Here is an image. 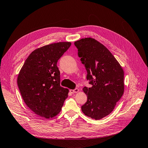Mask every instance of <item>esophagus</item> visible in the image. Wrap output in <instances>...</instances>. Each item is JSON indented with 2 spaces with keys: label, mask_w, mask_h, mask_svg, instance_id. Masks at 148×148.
Returning <instances> with one entry per match:
<instances>
[{
  "label": "esophagus",
  "mask_w": 148,
  "mask_h": 148,
  "mask_svg": "<svg viewBox=\"0 0 148 148\" xmlns=\"http://www.w3.org/2000/svg\"><path fill=\"white\" fill-rule=\"evenodd\" d=\"M70 91L72 93H77L79 92V89L78 88H75V89H70Z\"/></svg>",
  "instance_id": "obj_1"
}]
</instances>
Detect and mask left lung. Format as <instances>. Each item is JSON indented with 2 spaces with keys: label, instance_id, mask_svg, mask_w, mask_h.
Returning a JSON list of instances; mask_svg holds the SVG:
<instances>
[{
  "label": "left lung",
  "instance_id": "obj_1",
  "mask_svg": "<svg viewBox=\"0 0 148 148\" xmlns=\"http://www.w3.org/2000/svg\"><path fill=\"white\" fill-rule=\"evenodd\" d=\"M78 54L87 71L92 87L83 90L88 100L82 106L84 115L99 120L110 114L124 92V72L114 56L103 44L91 38L75 42Z\"/></svg>",
  "mask_w": 148,
  "mask_h": 148
}]
</instances>
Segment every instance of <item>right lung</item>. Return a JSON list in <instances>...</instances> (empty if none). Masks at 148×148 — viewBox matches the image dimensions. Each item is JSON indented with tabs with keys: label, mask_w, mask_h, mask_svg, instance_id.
I'll list each match as a JSON object with an SVG mask.
<instances>
[{
	"label": "right lung",
	"mask_w": 148,
	"mask_h": 148,
	"mask_svg": "<svg viewBox=\"0 0 148 148\" xmlns=\"http://www.w3.org/2000/svg\"><path fill=\"white\" fill-rule=\"evenodd\" d=\"M70 42L53 43L30 53L17 78L22 98L29 108L42 117L59 114L69 89L60 86L57 61L70 47Z\"/></svg>",
	"instance_id": "right-lung-1"
}]
</instances>
